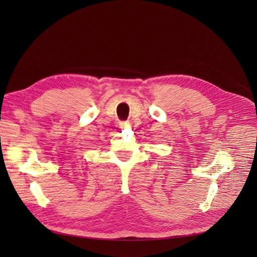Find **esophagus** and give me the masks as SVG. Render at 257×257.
<instances>
[{
	"label": "esophagus",
	"instance_id": "34e87169",
	"mask_svg": "<svg viewBox=\"0 0 257 257\" xmlns=\"http://www.w3.org/2000/svg\"><path fill=\"white\" fill-rule=\"evenodd\" d=\"M129 127V122L128 121H121L120 122V128H127Z\"/></svg>",
	"mask_w": 257,
	"mask_h": 257
}]
</instances>
